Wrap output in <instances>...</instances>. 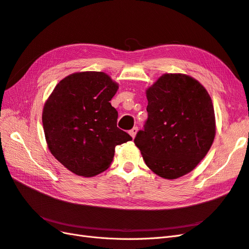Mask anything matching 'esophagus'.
Returning a JSON list of instances; mask_svg holds the SVG:
<instances>
[{"instance_id":"esophagus-1","label":"esophagus","mask_w":249,"mask_h":249,"mask_svg":"<svg viewBox=\"0 0 249 249\" xmlns=\"http://www.w3.org/2000/svg\"><path fill=\"white\" fill-rule=\"evenodd\" d=\"M137 131H138V127L137 126H134L133 129L129 132L130 133V135L132 136V138L134 139L135 138V136H136V134H137Z\"/></svg>"}]
</instances>
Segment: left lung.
<instances>
[{"mask_svg":"<svg viewBox=\"0 0 249 249\" xmlns=\"http://www.w3.org/2000/svg\"><path fill=\"white\" fill-rule=\"evenodd\" d=\"M148 117L134 139L146 166L176 179L206 157L216 134L214 107L206 88L184 73H164L146 89Z\"/></svg>","mask_w":249,"mask_h":249,"instance_id":"obj_1","label":"left lung"}]
</instances>
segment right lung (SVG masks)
Masks as SVG:
<instances>
[{"label": "right lung", "mask_w": 249, "mask_h": 249, "mask_svg": "<svg viewBox=\"0 0 249 249\" xmlns=\"http://www.w3.org/2000/svg\"><path fill=\"white\" fill-rule=\"evenodd\" d=\"M118 84L103 71L74 72L60 81L42 110L52 155L65 168L90 178L109 168L115 146L132 140L117 127L110 101Z\"/></svg>", "instance_id": "obj_1"}]
</instances>
